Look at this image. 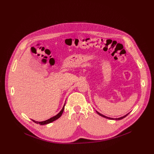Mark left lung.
<instances>
[{
  "label": "left lung",
  "instance_id": "1",
  "mask_svg": "<svg viewBox=\"0 0 154 154\" xmlns=\"http://www.w3.org/2000/svg\"><path fill=\"white\" fill-rule=\"evenodd\" d=\"M96 112H97V113L99 115H100V116H102V117H103V118H106V119H112V120H121V119L124 118L125 117H126V116L129 114V113H127V115H124V116H122V117H121V118H112L105 116H104V115L100 114L99 112H97V111H96Z\"/></svg>",
  "mask_w": 154,
  "mask_h": 154
}]
</instances>
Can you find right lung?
<instances>
[{"mask_svg": "<svg viewBox=\"0 0 154 154\" xmlns=\"http://www.w3.org/2000/svg\"><path fill=\"white\" fill-rule=\"evenodd\" d=\"M64 106H65V103H64V105H63V108L61 109V110L57 115H55V116H54L51 118L50 119H48V120H46V121H41V122L35 121V120H33V119H32V120L34 122H35V123H36V124H40V125H45V124H48L51 123V122H52L53 121H54L57 120V119H58V118L61 116V115H62V113H63V111H64Z\"/></svg>", "mask_w": 154, "mask_h": 154, "instance_id": "add662e5", "label": "right lung"}]
</instances>
